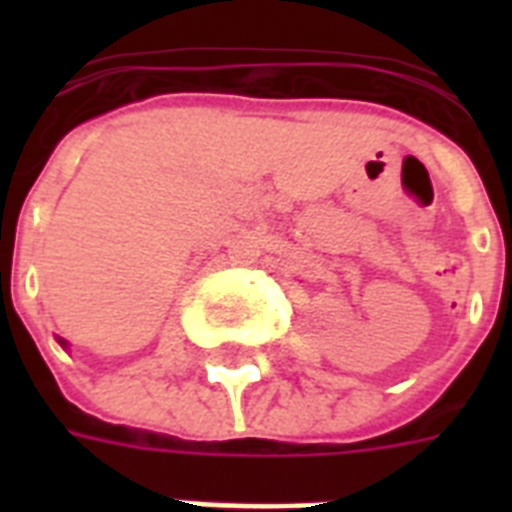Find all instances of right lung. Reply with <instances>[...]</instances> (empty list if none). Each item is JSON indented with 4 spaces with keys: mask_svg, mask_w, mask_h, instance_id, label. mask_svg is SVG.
Here are the masks:
<instances>
[{
    "mask_svg": "<svg viewBox=\"0 0 512 512\" xmlns=\"http://www.w3.org/2000/svg\"><path fill=\"white\" fill-rule=\"evenodd\" d=\"M58 342H60V348H68V342L63 340V337H58Z\"/></svg>",
    "mask_w": 512,
    "mask_h": 512,
    "instance_id": "right-lung-1",
    "label": "right lung"
}]
</instances>
